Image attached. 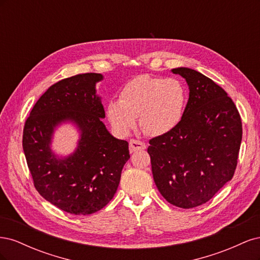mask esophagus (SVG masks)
<instances>
[{
  "mask_svg": "<svg viewBox=\"0 0 260 260\" xmlns=\"http://www.w3.org/2000/svg\"><path fill=\"white\" fill-rule=\"evenodd\" d=\"M145 148H146L145 143L141 142V141H138V140H130L129 142L130 153H135L137 151H141V149H145Z\"/></svg>",
  "mask_w": 260,
  "mask_h": 260,
  "instance_id": "34e87169",
  "label": "esophagus"
}]
</instances>
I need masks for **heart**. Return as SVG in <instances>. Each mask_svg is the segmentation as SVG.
I'll list each match as a JSON object with an SVG mask.
<instances>
[{
	"label": "heart",
	"mask_w": 260,
	"mask_h": 260,
	"mask_svg": "<svg viewBox=\"0 0 260 260\" xmlns=\"http://www.w3.org/2000/svg\"><path fill=\"white\" fill-rule=\"evenodd\" d=\"M187 103L184 84L176 78L138 76L125 84L119 100L107 104V117L113 128L121 136L140 125L152 137L175 130L182 121Z\"/></svg>",
	"instance_id": "heart-1"
}]
</instances>
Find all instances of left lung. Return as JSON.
<instances>
[{
  "instance_id": "1",
  "label": "left lung",
  "mask_w": 260,
  "mask_h": 260,
  "mask_svg": "<svg viewBox=\"0 0 260 260\" xmlns=\"http://www.w3.org/2000/svg\"><path fill=\"white\" fill-rule=\"evenodd\" d=\"M190 93L182 121L167 135L149 140L155 184L164 199L180 208L208 202L234 175L242 141L238 108L208 77L186 67Z\"/></svg>"
}]
</instances>
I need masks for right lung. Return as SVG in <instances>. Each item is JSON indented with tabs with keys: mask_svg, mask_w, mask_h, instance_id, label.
<instances>
[{
	"mask_svg": "<svg viewBox=\"0 0 260 260\" xmlns=\"http://www.w3.org/2000/svg\"><path fill=\"white\" fill-rule=\"evenodd\" d=\"M101 74L76 75L51 85L27 118L22 148L42 198L74 215H90L111 202L130 158L127 141L106 129L95 84ZM70 121L81 131L76 151L62 159L50 149L57 125Z\"/></svg>",
	"mask_w": 260,
	"mask_h": 260,
	"instance_id": "1",
	"label": "right lung"
}]
</instances>
